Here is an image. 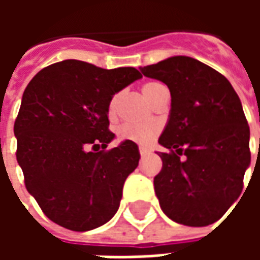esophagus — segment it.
<instances>
[{
  "instance_id": "34e87169",
  "label": "esophagus",
  "mask_w": 260,
  "mask_h": 260,
  "mask_svg": "<svg viewBox=\"0 0 260 260\" xmlns=\"http://www.w3.org/2000/svg\"><path fill=\"white\" fill-rule=\"evenodd\" d=\"M139 153H141V156H146L150 153V150L147 147H139Z\"/></svg>"
}]
</instances>
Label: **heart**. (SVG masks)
Instances as JSON below:
<instances>
[{"label":"heart","instance_id":"1","mask_svg":"<svg viewBox=\"0 0 260 260\" xmlns=\"http://www.w3.org/2000/svg\"><path fill=\"white\" fill-rule=\"evenodd\" d=\"M160 86H163L158 82H149L142 87V93L146 97L149 102H152L154 93L157 91ZM117 103H118V94L113 96V99L108 103V114L114 115L117 110ZM157 126L154 124H145V125H121L117 131L119 141H129L139 145H149L150 142L157 135Z\"/></svg>","mask_w":260,"mask_h":260}]
</instances>
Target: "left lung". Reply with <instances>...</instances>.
Returning a JSON list of instances; mask_svg holds the SVG:
<instances>
[{
    "label": "left lung",
    "instance_id": "8db88e82",
    "mask_svg": "<svg viewBox=\"0 0 260 260\" xmlns=\"http://www.w3.org/2000/svg\"><path fill=\"white\" fill-rule=\"evenodd\" d=\"M141 71L171 93L169 121L158 138L170 153H157L163 169L154 177L160 207L184 225L214 223L241 195L251 164L249 126L240 97L223 75L185 55Z\"/></svg>",
    "mask_w": 260,
    "mask_h": 260
}]
</instances>
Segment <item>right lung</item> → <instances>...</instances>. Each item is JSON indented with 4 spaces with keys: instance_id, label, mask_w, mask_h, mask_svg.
Here are the masks:
<instances>
[{
    "instance_id": "right-lung-1",
    "label": "right lung",
    "mask_w": 260,
    "mask_h": 260,
    "mask_svg": "<svg viewBox=\"0 0 260 260\" xmlns=\"http://www.w3.org/2000/svg\"><path fill=\"white\" fill-rule=\"evenodd\" d=\"M141 78L132 67L103 69L65 59L26 86L14 126L16 160L26 189L61 227L89 231L118 210L124 182L141 154L129 141L106 150L115 138L108 131V103Z\"/></svg>"
}]
</instances>
